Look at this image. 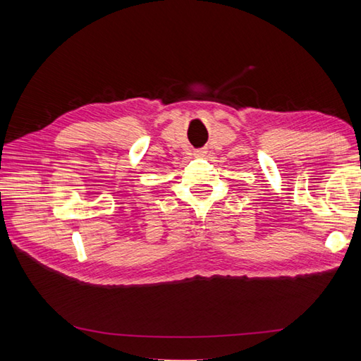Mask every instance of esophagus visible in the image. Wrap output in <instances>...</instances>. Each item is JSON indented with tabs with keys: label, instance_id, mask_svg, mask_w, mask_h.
<instances>
[{
	"label": "esophagus",
	"instance_id": "1",
	"mask_svg": "<svg viewBox=\"0 0 361 361\" xmlns=\"http://www.w3.org/2000/svg\"><path fill=\"white\" fill-rule=\"evenodd\" d=\"M194 157H197V158H203V157H206V150H203V149H200V150H195V152H194Z\"/></svg>",
	"mask_w": 361,
	"mask_h": 361
}]
</instances>
